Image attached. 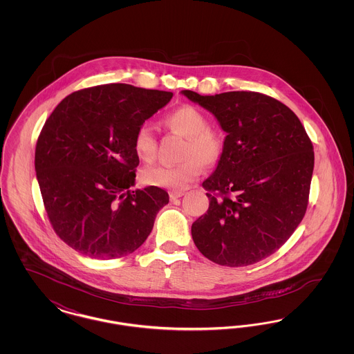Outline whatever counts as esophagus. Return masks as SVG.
I'll return each instance as SVG.
<instances>
[{"mask_svg":"<svg viewBox=\"0 0 354 354\" xmlns=\"http://www.w3.org/2000/svg\"><path fill=\"white\" fill-rule=\"evenodd\" d=\"M183 195H185V192H182V191H171V192H169V201L174 202V201L182 198Z\"/></svg>","mask_w":354,"mask_h":354,"instance_id":"obj_1","label":"esophagus"}]
</instances>
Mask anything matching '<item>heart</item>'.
<instances>
[{
    "mask_svg": "<svg viewBox=\"0 0 354 354\" xmlns=\"http://www.w3.org/2000/svg\"><path fill=\"white\" fill-rule=\"evenodd\" d=\"M172 133L185 138L182 162L176 166L156 165L143 171L145 183L171 191H182L202 174L203 166L218 163L225 150V136L208 127L202 111L192 106H182L171 111L163 120ZM134 149L139 159L151 162L156 156V138L149 126H140L134 136Z\"/></svg>",
    "mask_w": 354,
    "mask_h": 354,
    "instance_id": "heart-1",
    "label": "heart"
}]
</instances>
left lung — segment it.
<instances>
[{"mask_svg":"<svg viewBox=\"0 0 354 354\" xmlns=\"http://www.w3.org/2000/svg\"><path fill=\"white\" fill-rule=\"evenodd\" d=\"M180 93L227 133L223 156L203 182L209 207L191 227L194 243L220 266L254 264L276 252L303 220L315 166L312 142L296 114L268 95Z\"/></svg>","mask_w":354,"mask_h":354,"instance_id":"obj_1","label":"left lung"}]
</instances>
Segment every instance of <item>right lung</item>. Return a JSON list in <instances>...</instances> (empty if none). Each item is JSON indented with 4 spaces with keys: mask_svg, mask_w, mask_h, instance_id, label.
<instances>
[{
    "mask_svg": "<svg viewBox=\"0 0 354 354\" xmlns=\"http://www.w3.org/2000/svg\"><path fill=\"white\" fill-rule=\"evenodd\" d=\"M172 93L111 84L68 95L45 122L34 166L55 234L101 260L136 251L169 203L159 187L130 191L139 158L135 133Z\"/></svg>",
    "mask_w": 354,
    "mask_h": 354,
    "instance_id": "1",
    "label": "right lung"
}]
</instances>
